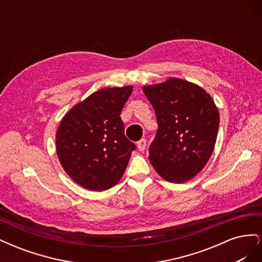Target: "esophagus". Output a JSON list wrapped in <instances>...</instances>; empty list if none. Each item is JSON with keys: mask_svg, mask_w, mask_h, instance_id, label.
I'll use <instances>...</instances> for the list:
<instances>
[{"mask_svg": "<svg viewBox=\"0 0 262 262\" xmlns=\"http://www.w3.org/2000/svg\"><path fill=\"white\" fill-rule=\"evenodd\" d=\"M137 146H138L139 150H141V152H143V150L145 149V146H146V140H145V139H141V140L138 142Z\"/></svg>", "mask_w": 262, "mask_h": 262, "instance_id": "1", "label": "esophagus"}]
</instances>
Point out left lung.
Wrapping results in <instances>:
<instances>
[{"label": "left lung", "instance_id": "obj_1", "mask_svg": "<svg viewBox=\"0 0 262 262\" xmlns=\"http://www.w3.org/2000/svg\"><path fill=\"white\" fill-rule=\"evenodd\" d=\"M157 119L148 160L158 175L182 184L199 173L215 146L220 114L210 94L181 78L142 87Z\"/></svg>", "mask_w": 262, "mask_h": 262}]
</instances>
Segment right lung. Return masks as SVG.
Segmentation results:
<instances>
[{"mask_svg":"<svg viewBox=\"0 0 262 262\" xmlns=\"http://www.w3.org/2000/svg\"><path fill=\"white\" fill-rule=\"evenodd\" d=\"M133 86L107 87L90 95L62 118L55 148L63 169L77 185L104 191L121 179L136 148L124 136L121 110Z\"/></svg>","mask_w":262,"mask_h":262,"instance_id":"right-lung-1","label":"right lung"}]
</instances>
